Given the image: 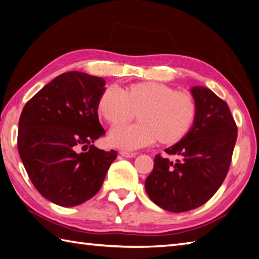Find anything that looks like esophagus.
I'll return each instance as SVG.
<instances>
[{"label":"esophagus","mask_w":259,"mask_h":259,"mask_svg":"<svg viewBox=\"0 0 259 259\" xmlns=\"http://www.w3.org/2000/svg\"><path fill=\"white\" fill-rule=\"evenodd\" d=\"M120 154L123 157H126V158H131V157H135L137 155V153H133V151H125V150L120 151Z\"/></svg>","instance_id":"1"}]
</instances>
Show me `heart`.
I'll list each match as a JSON object with an SVG mask.
<instances>
[{"label": "heart", "mask_w": 259, "mask_h": 259, "mask_svg": "<svg viewBox=\"0 0 259 259\" xmlns=\"http://www.w3.org/2000/svg\"><path fill=\"white\" fill-rule=\"evenodd\" d=\"M98 112L113 128L130 122L137 113L139 122L115 129L110 144L122 149H138L156 143L173 145L190 133L197 114L193 95L157 82L125 86L119 92L106 88L98 100Z\"/></svg>", "instance_id": "1"}]
</instances>
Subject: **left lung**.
<instances>
[{
  "label": "left lung",
  "mask_w": 259,
  "mask_h": 259,
  "mask_svg": "<svg viewBox=\"0 0 259 259\" xmlns=\"http://www.w3.org/2000/svg\"><path fill=\"white\" fill-rule=\"evenodd\" d=\"M197 114L190 133L165 149L176 161L155 156L145 187L150 200L169 212H186L203 205L224 183L231 164L238 128L229 106L211 90H191Z\"/></svg>",
  "instance_id": "left-lung-1"
}]
</instances>
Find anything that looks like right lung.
Instances as JSON below:
<instances>
[{
  "label": "right lung",
  "mask_w": 259,
  "mask_h": 259,
  "mask_svg": "<svg viewBox=\"0 0 259 259\" xmlns=\"http://www.w3.org/2000/svg\"><path fill=\"white\" fill-rule=\"evenodd\" d=\"M104 85L98 76L64 73L32 96L20 115V158L37 191L55 204L75 206L93 197L118 155L92 145L105 134L98 115ZM80 146L89 151L78 153Z\"/></svg>",
  "instance_id": "right-lung-1"
}]
</instances>
